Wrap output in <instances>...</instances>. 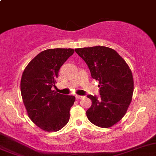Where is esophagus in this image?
Returning <instances> with one entry per match:
<instances>
[{
  "label": "esophagus",
  "mask_w": 156,
  "mask_h": 156,
  "mask_svg": "<svg viewBox=\"0 0 156 156\" xmlns=\"http://www.w3.org/2000/svg\"><path fill=\"white\" fill-rule=\"evenodd\" d=\"M84 97H85V96H79V95H76V99H80Z\"/></svg>",
  "instance_id": "1"
}]
</instances>
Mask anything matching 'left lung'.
Here are the masks:
<instances>
[{
	"mask_svg": "<svg viewBox=\"0 0 156 156\" xmlns=\"http://www.w3.org/2000/svg\"><path fill=\"white\" fill-rule=\"evenodd\" d=\"M75 51L99 83V97L87 96L92 100V106L87 111V118L99 127H111L125 115L132 101L134 82L131 69L109 47L96 46L75 49Z\"/></svg>",
	"mask_w": 156,
	"mask_h": 156,
	"instance_id": "1",
	"label": "left lung"
}]
</instances>
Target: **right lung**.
<instances>
[{
    "label": "right lung",
    "mask_w": 156,
    "mask_h": 156,
    "mask_svg": "<svg viewBox=\"0 0 156 156\" xmlns=\"http://www.w3.org/2000/svg\"><path fill=\"white\" fill-rule=\"evenodd\" d=\"M74 53L73 49L44 50L25 68L20 81L23 104L30 119L41 129L57 132L69 119V110L75 96L52 90L57 83L62 65Z\"/></svg>",
    "instance_id": "1"
}]
</instances>
